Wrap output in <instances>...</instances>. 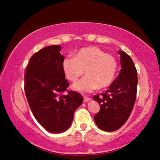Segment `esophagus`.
Segmentation results:
<instances>
[{
  "label": "esophagus",
  "mask_w": 160,
  "mask_h": 160,
  "mask_svg": "<svg viewBox=\"0 0 160 160\" xmlns=\"http://www.w3.org/2000/svg\"><path fill=\"white\" fill-rule=\"evenodd\" d=\"M91 99L89 98V97H84V102H88L89 101H90Z\"/></svg>",
  "instance_id": "obj_1"
}]
</instances>
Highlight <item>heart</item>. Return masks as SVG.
<instances>
[{
	"mask_svg": "<svg viewBox=\"0 0 160 160\" xmlns=\"http://www.w3.org/2000/svg\"><path fill=\"white\" fill-rule=\"evenodd\" d=\"M62 69L68 80L75 82L82 76L85 70L86 76L75 83V91L89 93L99 89L106 88L114 80L118 63L112 56L107 55L95 47L81 48L74 58L66 57L62 61Z\"/></svg>",
	"mask_w": 160,
	"mask_h": 160,
	"instance_id": "heart-1",
	"label": "heart"
}]
</instances>
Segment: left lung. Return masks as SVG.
I'll return each mask as SVG.
<instances>
[{
  "label": "left lung",
  "mask_w": 160,
  "mask_h": 160,
  "mask_svg": "<svg viewBox=\"0 0 160 160\" xmlns=\"http://www.w3.org/2000/svg\"><path fill=\"white\" fill-rule=\"evenodd\" d=\"M118 53L121 68L118 77L101 97L94 96L100 105L94 121L100 129L107 132L116 131L126 122L136 98L138 73L133 61L123 51Z\"/></svg>",
  "instance_id": "1"
}]
</instances>
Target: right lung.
<instances>
[{"label": "right lung", "instance_id": "right-lung-1", "mask_svg": "<svg viewBox=\"0 0 160 160\" xmlns=\"http://www.w3.org/2000/svg\"><path fill=\"white\" fill-rule=\"evenodd\" d=\"M61 46L42 48L29 60L25 75V92L35 118L47 131L60 133L70 128L74 112L83 102L80 94L66 90L69 83L62 69Z\"/></svg>", "mask_w": 160, "mask_h": 160}]
</instances>
